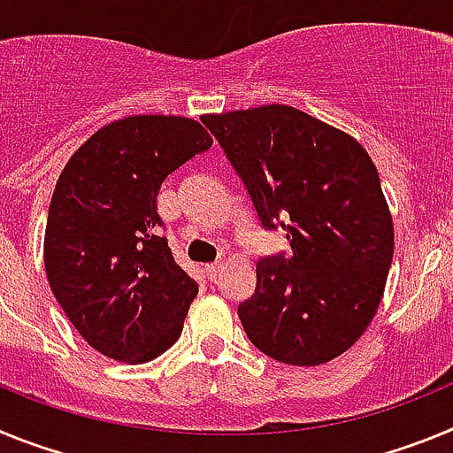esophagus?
Masks as SVG:
<instances>
[{"mask_svg": "<svg viewBox=\"0 0 453 453\" xmlns=\"http://www.w3.org/2000/svg\"><path fill=\"white\" fill-rule=\"evenodd\" d=\"M203 270H206V276H208V279H211V281H215V279H218V276H219V272L224 270V263H222V261L208 263V265L203 267Z\"/></svg>", "mask_w": 453, "mask_h": 453, "instance_id": "obj_1", "label": "esophagus"}]
</instances>
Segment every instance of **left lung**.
I'll list each match as a JSON object with an SVG mask.
<instances>
[{
	"mask_svg": "<svg viewBox=\"0 0 453 453\" xmlns=\"http://www.w3.org/2000/svg\"><path fill=\"white\" fill-rule=\"evenodd\" d=\"M265 229L292 254L256 263L238 306L251 345L313 367L345 354L381 303L395 226L379 172L358 140L286 104L202 115Z\"/></svg>",
	"mask_w": 453,
	"mask_h": 453,
	"instance_id": "left-lung-1",
	"label": "left lung"
}]
</instances>
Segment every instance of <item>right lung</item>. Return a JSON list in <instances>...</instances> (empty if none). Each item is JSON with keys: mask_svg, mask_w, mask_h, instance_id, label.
Segmentation results:
<instances>
[{"mask_svg": "<svg viewBox=\"0 0 453 453\" xmlns=\"http://www.w3.org/2000/svg\"><path fill=\"white\" fill-rule=\"evenodd\" d=\"M211 145L190 118L131 115L92 134L63 167L47 215V281L99 354L135 365L181 335L199 288L174 263L156 197Z\"/></svg>", "mask_w": 453, "mask_h": 453, "instance_id": "obj_1", "label": "right lung"}]
</instances>
